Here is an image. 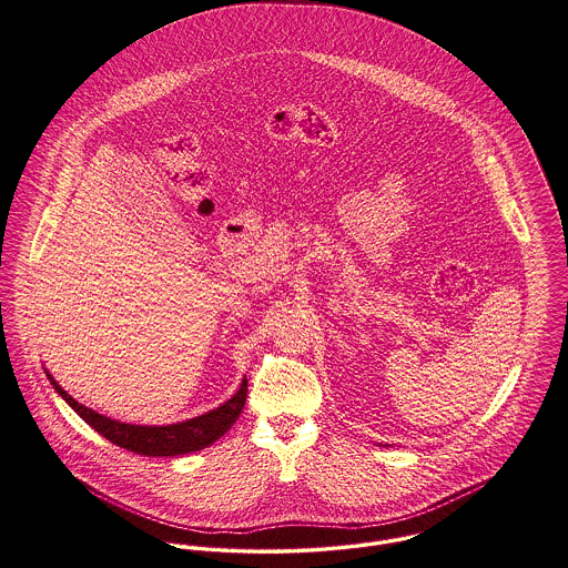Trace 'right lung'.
Returning <instances> with one entry per match:
<instances>
[{"mask_svg": "<svg viewBox=\"0 0 568 568\" xmlns=\"http://www.w3.org/2000/svg\"><path fill=\"white\" fill-rule=\"evenodd\" d=\"M52 382L53 388L58 395L80 414L82 420H87L95 432H100L103 438L114 443L116 447H123L128 452L141 454V456H182L191 452H200L207 445H212L216 438H221L239 418L241 410L245 408L247 399V379H243L241 388L232 399H227L223 406H219L212 413L202 414L197 418L175 423V425H164V427H145V425H128L112 420L108 416L78 404L71 395H67L52 375H48Z\"/></svg>", "mask_w": 568, "mask_h": 568, "instance_id": "right-lung-1", "label": "right lung"}]
</instances>
